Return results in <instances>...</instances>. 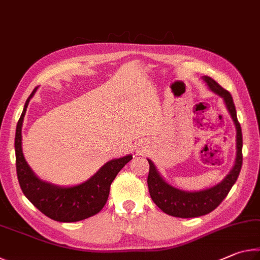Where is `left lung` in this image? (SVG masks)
Masks as SVG:
<instances>
[{"instance_id": "8db88e82", "label": "left lung", "mask_w": 260, "mask_h": 260, "mask_svg": "<svg viewBox=\"0 0 260 260\" xmlns=\"http://www.w3.org/2000/svg\"><path fill=\"white\" fill-rule=\"evenodd\" d=\"M203 80L206 82L211 90L214 94L222 98L223 102L226 104V108L230 112L233 121L236 127V159L235 165L233 167L230 173L226 175V178L221 182L215 184V186L204 189L200 191H184L180 190L178 188L167 183L161 175L158 172L153 162L149 161V175H148V187L150 196L158 208L166 214L173 215L178 218H195L205 215L213 211L221 202L226 199L228 192L234 186L237 178H239L242 160V131L239 120L236 116V109L233 98L230 91L219 85L217 81H214L212 78L203 77Z\"/></svg>"}]
</instances>
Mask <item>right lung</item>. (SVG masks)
<instances>
[{"label": "right lung", "instance_id": "add662e5", "mask_svg": "<svg viewBox=\"0 0 260 260\" xmlns=\"http://www.w3.org/2000/svg\"><path fill=\"white\" fill-rule=\"evenodd\" d=\"M37 89L38 87L34 88L26 101L16 128V170L20 188L30 203L50 219L60 222L80 221L95 215L103 209L114 178L133 157L127 155L109 160L93 177L77 186L60 187L42 181L25 160L21 149V127L26 109Z\"/></svg>", "mask_w": 260, "mask_h": 260}]
</instances>
